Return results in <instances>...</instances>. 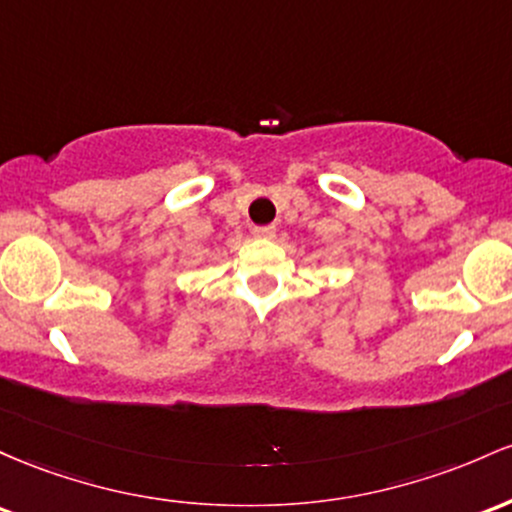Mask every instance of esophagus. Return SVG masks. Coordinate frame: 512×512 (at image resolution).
I'll use <instances>...</instances> for the list:
<instances>
[{"mask_svg": "<svg viewBox=\"0 0 512 512\" xmlns=\"http://www.w3.org/2000/svg\"><path fill=\"white\" fill-rule=\"evenodd\" d=\"M275 234V227H254V237H258V239H271Z\"/></svg>", "mask_w": 512, "mask_h": 512, "instance_id": "esophagus-1", "label": "esophagus"}]
</instances>
